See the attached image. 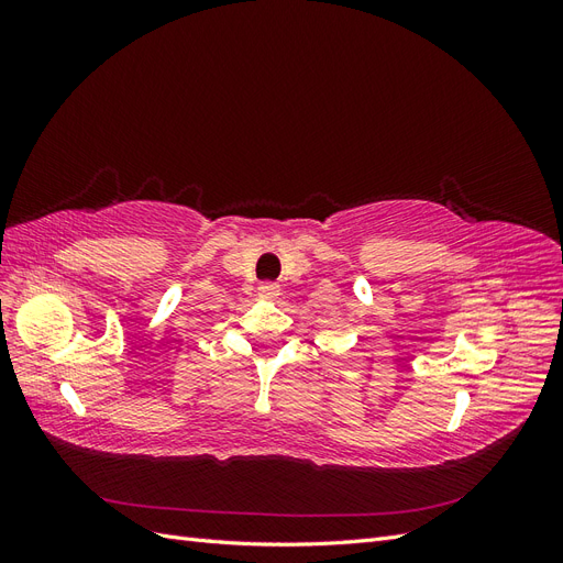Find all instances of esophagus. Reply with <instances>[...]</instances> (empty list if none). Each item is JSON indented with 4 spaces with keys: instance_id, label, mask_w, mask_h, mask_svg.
Masks as SVG:
<instances>
[{
    "instance_id": "34e87169",
    "label": "esophagus",
    "mask_w": 563,
    "mask_h": 563,
    "mask_svg": "<svg viewBox=\"0 0 563 563\" xmlns=\"http://www.w3.org/2000/svg\"><path fill=\"white\" fill-rule=\"evenodd\" d=\"M258 296L263 300H277L279 298V286L272 284V282H265L258 286Z\"/></svg>"
}]
</instances>
